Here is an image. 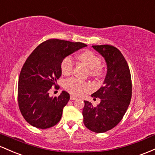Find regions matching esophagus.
<instances>
[{
	"instance_id": "obj_1",
	"label": "esophagus",
	"mask_w": 155,
	"mask_h": 155,
	"mask_svg": "<svg viewBox=\"0 0 155 155\" xmlns=\"http://www.w3.org/2000/svg\"><path fill=\"white\" fill-rule=\"evenodd\" d=\"M77 97H75V96H74V95H71L70 96V100H77Z\"/></svg>"
}]
</instances>
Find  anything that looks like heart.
<instances>
[{
  "instance_id": "heart-1",
  "label": "heart",
  "mask_w": 155,
  "mask_h": 155,
  "mask_svg": "<svg viewBox=\"0 0 155 155\" xmlns=\"http://www.w3.org/2000/svg\"><path fill=\"white\" fill-rule=\"evenodd\" d=\"M78 58L84 64L89 70V74L91 76L98 77L102 74V69L100 67L101 59L93 52L86 50L78 55ZM74 68V61L71 56H67L64 59L61 66V72L65 75L71 74ZM64 88L69 93L74 95H80L84 91L90 88V85L84 81H80L75 78L67 79L64 83Z\"/></svg>"
}]
</instances>
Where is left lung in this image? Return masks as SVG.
<instances>
[{"instance_id": "8db88e82", "label": "left lung", "mask_w": 155, "mask_h": 155, "mask_svg": "<svg viewBox=\"0 0 155 155\" xmlns=\"http://www.w3.org/2000/svg\"><path fill=\"white\" fill-rule=\"evenodd\" d=\"M105 58L107 73L102 86L91 94L100 102L94 106L84 101L83 123L92 132L105 133L116 127L122 119L132 97V81L127 62L117 48L112 45H93Z\"/></svg>"}]
</instances>
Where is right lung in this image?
I'll use <instances>...</instances> for the list:
<instances>
[{"label":"right lung","instance_id":"1","mask_svg":"<svg viewBox=\"0 0 155 155\" xmlns=\"http://www.w3.org/2000/svg\"><path fill=\"white\" fill-rule=\"evenodd\" d=\"M86 46L81 42L48 39L29 55L18 81L19 107L28 124L47 129L58 123L69 94L63 91L58 97H50L49 91L61 75V66L64 59Z\"/></svg>","mask_w":155,"mask_h":155}]
</instances>
